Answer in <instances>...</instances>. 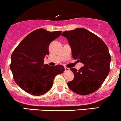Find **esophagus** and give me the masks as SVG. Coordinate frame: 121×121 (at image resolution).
Returning <instances> with one entry per match:
<instances>
[{
	"instance_id": "esophagus-1",
	"label": "esophagus",
	"mask_w": 121,
	"mask_h": 121,
	"mask_svg": "<svg viewBox=\"0 0 121 121\" xmlns=\"http://www.w3.org/2000/svg\"><path fill=\"white\" fill-rule=\"evenodd\" d=\"M64 70H65V72H67V71L70 70V69L68 68V67H65V68H64Z\"/></svg>"
}]
</instances>
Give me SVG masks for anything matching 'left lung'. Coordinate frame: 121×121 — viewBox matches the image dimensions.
<instances>
[{
	"mask_svg": "<svg viewBox=\"0 0 121 121\" xmlns=\"http://www.w3.org/2000/svg\"><path fill=\"white\" fill-rule=\"evenodd\" d=\"M61 35L68 40L73 58L84 64L78 70L70 69L74 77L67 83L69 88L82 95L95 92L110 72L111 57L107 45L97 35L83 28L64 31Z\"/></svg>",
	"mask_w": 121,
	"mask_h": 121,
	"instance_id": "obj_1",
	"label": "left lung"
}]
</instances>
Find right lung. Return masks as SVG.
<instances>
[{"label":"right lung","mask_w":121,"mask_h":121,"mask_svg":"<svg viewBox=\"0 0 121 121\" xmlns=\"http://www.w3.org/2000/svg\"><path fill=\"white\" fill-rule=\"evenodd\" d=\"M62 31L50 32L43 29L32 31L19 43L11 55L10 68L13 79L27 93L39 96L51 89L55 76L63 73L64 66L43 64L49 55V45Z\"/></svg>","instance_id":"1"}]
</instances>
